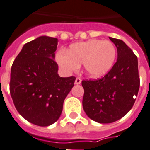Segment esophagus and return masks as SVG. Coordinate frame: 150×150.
<instances>
[{
    "label": "esophagus",
    "mask_w": 150,
    "mask_h": 150,
    "mask_svg": "<svg viewBox=\"0 0 150 150\" xmlns=\"http://www.w3.org/2000/svg\"><path fill=\"white\" fill-rule=\"evenodd\" d=\"M81 81H82V80H81L80 77H76V80H75V84H76V85L80 84L81 83Z\"/></svg>",
    "instance_id": "esophagus-1"
}]
</instances>
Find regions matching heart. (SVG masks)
I'll list each match as a JSON object with an SVG mask.
<instances>
[{
    "instance_id": "heart-1",
    "label": "heart",
    "mask_w": 150,
    "mask_h": 150,
    "mask_svg": "<svg viewBox=\"0 0 150 150\" xmlns=\"http://www.w3.org/2000/svg\"><path fill=\"white\" fill-rule=\"evenodd\" d=\"M116 57L117 50L110 41L90 40L72 44L67 53H57L56 60L67 73L73 72L83 64L84 71L89 76L99 78L111 70Z\"/></svg>"
}]
</instances>
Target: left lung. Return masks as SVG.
I'll return each instance as SVG.
<instances>
[{"instance_id": "left-lung-1", "label": "left lung", "mask_w": 150, "mask_h": 150, "mask_svg": "<svg viewBox=\"0 0 150 150\" xmlns=\"http://www.w3.org/2000/svg\"><path fill=\"white\" fill-rule=\"evenodd\" d=\"M110 39L117 48V62L103 77L82 81L84 111L100 123L124 117L134 104L140 84L137 56L122 40Z\"/></svg>"}]
</instances>
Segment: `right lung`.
Here are the masks:
<instances>
[{"label": "right lung", "instance_id": "1", "mask_svg": "<svg viewBox=\"0 0 150 150\" xmlns=\"http://www.w3.org/2000/svg\"><path fill=\"white\" fill-rule=\"evenodd\" d=\"M58 40L41 36L23 45L11 71L10 93L17 112L28 122L47 127L57 120L76 80L60 77L54 60Z\"/></svg>", "mask_w": 150, "mask_h": 150}]
</instances>
